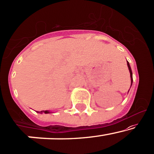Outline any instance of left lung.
<instances>
[{"label": "left lung", "instance_id": "left-lung-1", "mask_svg": "<svg viewBox=\"0 0 154 154\" xmlns=\"http://www.w3.org/2000/svg\"><path fill=\"white\" fill-rule=\"evenodd\" d=\"M127 66H128V68H129V72H130V77H131V86L132 85V82H133V77H132V72H131V67H130V65H129V63L127 61ZM131 88V87H130ZM129 91H128V93H129Z\"/></svg>", "mask_w": 154, "mask_h": 154}]
</instances>
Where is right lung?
Returning <instances> with one entry per match:
<instances>
[{
    "label": "right lung",
    "mask_w": 154,
    "mask_h": 154,
    "mask_svg": "<svg viewBox=\"0 0 154 154\" xmlns=\"http://www.w3.org/2000/svg\"><path fill=\"white\" fill-rule=\"evenodd\" d=\"M37 112L41 113V114H42V113H43V112H45V114H47V113H50V112H49L48 110H42V111H39V112H38V111H37Z\"/></svg>",
    "instance_id": "1"
}]
</instances>
